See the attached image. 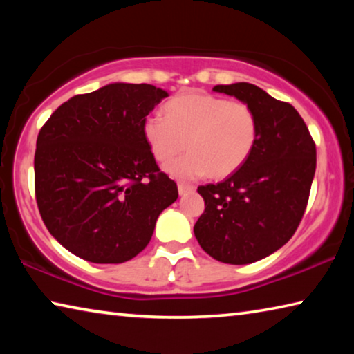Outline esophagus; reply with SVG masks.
<instances>
[{
  "label": "esophagus",
  "instance_id": "34e87169",
  "mask_svg": "<svg viewBox=\"0 0 354 354\" xmlns=\"http://www.w3.org/2000/svg\"><path fill=\"white\" fill-rule=\"evenodd\" d=\"M178 192H179V195L190 194V192H194V185H189V184H183V183H179V184H178Z\"/></svg>",
  "mask_w": 354,
  "mask_h": 354
}]
</instances>
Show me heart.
I'll list each match as a JSON object with an SVG mask.
<instances>
[{"label": "heart", "instance_id": "1", "mask_svg": "<svg viewBox=\"0 0 354 354\" xmlns=\"http://www.w3.org/2000/svg\"><path fill=\"white\" fill-rule=\"evenodd\" d=\"M143 137L159 162L178 179H198L211 173L225 178L247 162L256 147L259 123L253 107L245 101H230L203 93L173 98L165 117L151 113L143 122Z\"/></svg>", "mask_w": 354, "mask_h": 354}]
</instances>
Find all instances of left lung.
<instances>
[{
    "mask_svg": "<svg viewBox=\"0 0 354 354\" xmlns=\"http://www.w3.org/2000/svg\"><path fill=\"white\" fill-rule=\"evenodd\" d=\"M212 91L253 107L259 136L236 173L218 184L200 185L205 212L194 232L214 259L243 266L270 256L297 231L315 175V143L295 107L254 84L236 82Z\"/></svg>",
    "mask_w": 354,
    "mask_h": 354,
    "instance_id": "left-lung-1",
    "label": "left lung"
}]
</instances>
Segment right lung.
<instances>
[{
  "label": "right lung",
  "instance_id": "right-lung-1",
  "mask_svg": "<svg viewBox=\"0 0 354 354\" xmlns=\"http://www.w3.org/2000/svg\"><path fill=\"white\" fill-rule=\"evenodd\" d=\"M167 97L151 84H107L65 101L41 127L35 200L70 253L95 263L133 259L176 201V183L159 170L142 129Z\"/></svg>",
  "mask_w": 354,
  "mask_h": 354
}]
</instances>
